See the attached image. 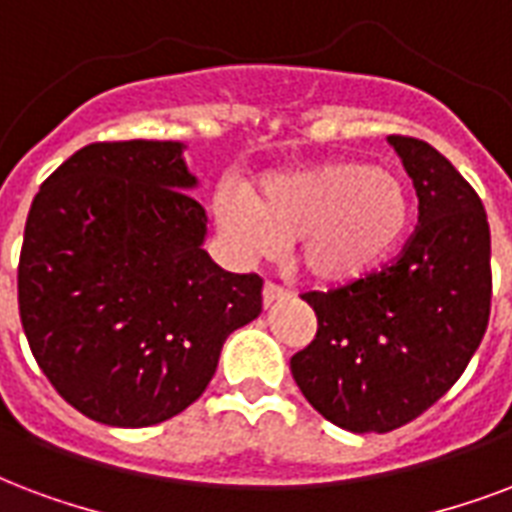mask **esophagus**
I'll list each match as a JSON object with an SVG mask.
<instances>
[{
    "instance_id": "esophagus-1",
    "label": "esophagus",
    "mask_w": 512,
    "mask_h": 512,
    "mask_svg": "<svg viewBox=\"0 0 512 512\" xmlns=\"http://www.w3.org/2000/svg\"><path fill=\"white\" fill-rule=\"evenodd\" d=\"M286 288L275 286V283H264V291H261V302H264V307H272L278 305L280 299H286Z\"/></svg>"
}]
</instances>
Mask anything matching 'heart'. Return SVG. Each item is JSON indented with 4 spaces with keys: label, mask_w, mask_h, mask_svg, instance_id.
Here are the masks:
<instances>
[{
    "label": "heart",
    "mask_w": 512,
    "mask_h": 512,
    "mask_svg": "<svg viewBox=\"0 0 512 512\" xmlns=\"http://www.w3.org/2000/svg\"><path fill=\"white\" fill-rule=\"evenodd\" d=\"M410 218L405 180L359 161L270 172L256 191L224 186L215 197V224L234 251L251 259L278 256L297 240L299 267L329 286L378 270L397 251Z\"/></svg>",
    "instance_id": "obj_1"
}]
</instances>
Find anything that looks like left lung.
Wrapping results in <instances>:
<instances>
[{
    "mask_svg": "<svg viewBox=\"0 0 512 512\" xmlns=\"http://www.w3.org/2000/svg\"><path fill=\"white\" fill-rule=\"evenodd\" d=\"M418 194L421 226L397 264L329 294H305L318 332L291 356L310 405L348 432H391L459 380L489 326L491 237L483 202L451 161L388 137Z\"/></svg>",
    "mask_w": 512,
    "mask_h": 512,
    "instance_id": "1",
    "label": "left lung"
}]
</instances>
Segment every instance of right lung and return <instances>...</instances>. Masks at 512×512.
<instances>
[{
  "mask_svg": "<svg viewBox=\"0 0 512 512\" xmlns=\"http://www.w3.org/2000/svg\"><path fill=\"white\" fill-rule=\"evenodd\" d=\"M183 142H94L34 197L18 264L40 370L91 421L140 429L183 413L226 337L261 313L259 275L221 270Z\"/></svg>",
  "mask_w": 512,
  "mask_h": 512,
  "instance_id": "right-lung-1",
  "label": "right lung"
}]
</instances>
